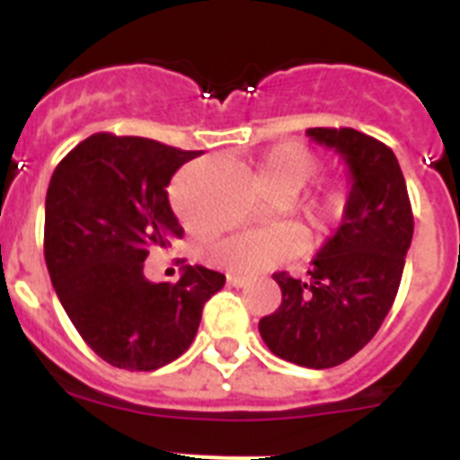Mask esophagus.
Returning a JSON list of instances; mask_svg holds the SVG:
<instances>
[{"label": "esophagus", "instance_id": "esophagus-1", "mask_svg": "<svg viewBox=\"0 0 460 460\" xmlns=\"http://www.w3.org/2000/svg\"><path fill=\"white\" fill-rule=\"evenodd\" d=\"M227 283L234 288H243V286H249L251 279H246V276H239V274H227Z\"/></svg>", "mask_w": 460, "mask_h": 460}]
</instances>
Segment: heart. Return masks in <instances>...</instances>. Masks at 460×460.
I'll return each mask as SVG.
<instances>
[{
    "label": "heart",
    "mask_w": 460,
    "mask_h": 460,
    "mask_svg": "<svg viewBox=\"0 0 460 460\" xmlns=\"http://www.w3.org/2000/svg\"><path fill=\"white\" fill-rule=\"evenodd\" d=\"M320 158L299 142H280L258 164V180L267 193L295 198L318 174ZM352 209L350 181L336 180L324 186L304 207V217L315 234L334 233ZM299 251V237L288 227H262L227 237L209 249V260L233 274H258L279 265Z\"/></svg>",
    "instance_id": "heart-1"
}]
</instances>
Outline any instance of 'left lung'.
I'll return each mask as SVG.
<instances>
[{"label": "left lung", "instance_id": "1", "mask_svg": "<svg viewBox=\"0 0 460 460\" xmlns=\"http://www.w3.org/2000/svg\"><path fill=\"white\" fill-rule=\"evenodd\" d=\"M306 136L348 164L352 209L313 260L311 279L276 271L283 299L258 327L280 359L332 368L355 357L387 318L414 218L401 165L385 142L355 128H308Z\"/></svg>", "mask_w": 460, "mask_h": 460}]
</instances>
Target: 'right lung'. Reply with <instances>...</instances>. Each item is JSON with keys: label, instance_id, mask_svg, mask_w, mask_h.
I'll return each mask as SVG.
<instances>
[{"label": "right lung", "instance_id": "right-lung-1", "mask_svg": "<svg viewBox=\"0 0 460 460\" xmlns=\"http://www.w3.org/2000/svg\"><path fill=\"white\" fill-rule=\"evenodd\" d=\"M202 152L93 133L52 172L43 251L64 311L84 343L126 371H156L189 350L202 308L226 276L181 267L177 283L145 279L149 253L184 227L168 200L172 174Z\"/></svg>", "mask_w": 460, "mask_h": 460}]
</instances>
